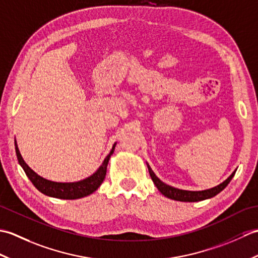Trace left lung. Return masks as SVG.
Returning <instances> with one entry per match:
<instances>
[{
	"mask_svg": "<svg viewBox=\"0 0 258 258\" xmlns=\"http://www.w3.org/2000/svg\"><path fill=\"white\" fill-rule=\"evenodd\" d=\"M147 168H149L152 180L154 182L157 189L160 190L164 196L168 197V199L174 200V201H179V202H200V201H204L207 199H211V197H214L218 193H221V191L226 187L228 183L231 182L232 178L234 177L235 173H236V169H235V171L229 175L227 179L224 180V182L221 183L220 185L215 186V187L204 189V190H185V189L175 188L173 186H169L164 182H162V180L154 174V172L152 171V168L149 164H147Z\"/></svg>",
	"mask_w": 258,
	"mask_h": 258,
	"instance_id": "8db88e82",
	"label": "left lung"
}]
</instances>
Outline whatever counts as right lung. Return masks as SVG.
<instances>
[{
    "label": "right lung",
    "mask_w": 258,
    "mask_h": 258,
    "mask_svg": "<svg viewBox=\"0 0 258 258\" xmlns=\"http://www.w3.org/2000/svg\"><path fill=\"white\" fill-rule=\"evenodd\" d=\"M115 146H116V143H114L111 152H109V154L105 157V160H104V162L102 163V165L98 167L97 171L94 174H92L91 176L82 180H79V182L59 183V182H53V180H48L44 177L40 176V175H37L34 171H33V169L24 162L15 141V152H16V156H18V161L20 163V165L22 166V168L24 169L26 176L29 177L31 182L33 183V185H34L35 187L41 191V193L51 197H55V199H61V200H78L94 193V191L100 187L101 184L103 183L104 178H105L107 164L109 161V157H111L114 153Z\"/></svg>",
    "instance_id": "right-lung-1"
}]
</instances>
